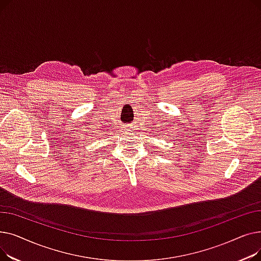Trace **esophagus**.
Segmentation results:
<instances>
[{
  "mask_svg": "<svg viewBox=\"0 0 261 261\" xmlns=\"http://www.w3.org/2000/svg\"><path fill=\"white\" fill-rule=\"evenodd\" d=\"M126 130H127L129 133H131V134H134V133L136 132V128H135L134 125H128V126L126 127Z\"/></svg>",
  "mask_w": 261,
  "mask_h": 261,
  "instance_id": "34e87169",
  "label": "esophagus"
}]
</instances>
